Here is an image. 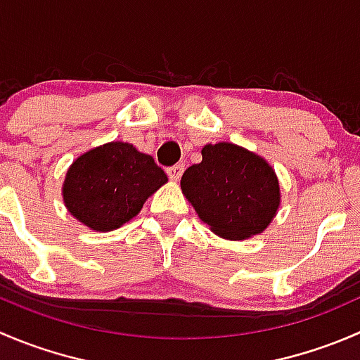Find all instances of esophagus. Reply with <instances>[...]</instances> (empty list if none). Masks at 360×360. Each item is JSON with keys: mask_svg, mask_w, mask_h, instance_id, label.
I'll list each match as a JSON object with an SVG mask.
<instances>
[{"mask_svg": "<svg viewBox=\"0 0 360 360\" xmlns=\"http://www.w3.org/2000/svg\"><path fill=\"white\" fill-rule=\"evenodd\" d=\"M183 172H184V165H181V163H176V165L167 169V174H169V177L172 181H179L181 176H183Z\"/></svg>", "mask_w": 360, "mask_h": 360, "instance_id": "obj_1", "label": "esophagus"}]
</instances>
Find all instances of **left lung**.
I'll return each mask as SVG.
<instances>
[{
  "instance_id": "8db88e82",
  "label": "left lung",
  "mask_w": 360,
  "mask_h": 360,
  "mask_svg": "<svg viewBox=\"0 0 360 360\" xmlns=\"http://www.w3.org/2000/svg\"><path fill=\"white\" fill-rule=\"evenodd\" d=\"M181 190L203 223L230 240L266 230L281 205V186L270 163L231 143L205 144L202 162L184 170Z\"/></svg>"
}]
</instances>
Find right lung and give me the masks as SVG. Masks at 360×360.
<instances>
[{"label": "right lung", "instance_id": "right-lung-1", "mask_svg": "<svg viewBox=\"0 0 360 360\" xmlns=\"http://www.w3.org/2000/svg\"><path fill=\"white\" fill-rule=\"evenodd\" d=\"M153 157L129 143L103 144L69 167L63 197L71 216L96 231H111L139 214L148 197L167 183Z\"/></svg>", "mask_w": 360, "mask_h": 360}]
</instances>
